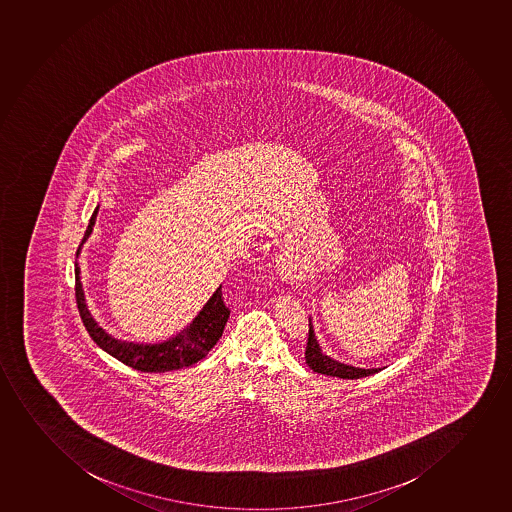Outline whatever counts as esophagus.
<instances>
[{
    "label": "esophagus",
    "instance_id": "34e87169",
    "mask_svg": "<svg viewBox=\"0 0 512 512\" xmlns=\"http://www.w3.org/2000/svg\"><path fill=\"white\" fill-rule=\"evenodd\" d=\"M304 262L297 257L291 250H282L277 257V270L282 275V279L289 282L303 281Z\"/></svg>",
    "mask_w": 512,
    "mask_h": 512
}]
</instances>
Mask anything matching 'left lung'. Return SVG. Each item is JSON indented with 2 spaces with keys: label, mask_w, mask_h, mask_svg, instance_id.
Instances as JSON below:
<instances>
[{
  "label": "left lung",
  "mask_w": 512,
  "mask_h": 512,
  "mask_svg": "<svg viewBox=\"0 0 512 512\" xmlns=\"http://www.w3.org/2000/svg\"><path fill=\"white\" fill-rule=\"evenodd\" d=\"M306 363L309 369L318 374L331 375V377H340V379H362L367 375L377 374L382 369H360L347 363L338 362L335 358L328 357L319 347L318 340L314 336L313 323L309 319L308 345H306Z\"/></svg>",
  "instance_id": "left-lung-1"
}]
</instances>
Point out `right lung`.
I'll return each mask as SVG.
<instances>
[{"mask_svg": "<svg viewBox=\"0 0 512 512\" xmlns=\"http://www.w3.org/2000/svg\"><path fill=\"white\" fill-rule=\"evenodd\" d=\"M98 209L99 206H96L91 215L83 242L77 248L76 257H79L81 247L93 233ZM74 274H76L77 309H79L89 336L93 338L99 348L110 353L111 357H115L116 360H120L132 369L140 370V372H155V374L171 372V370L184 369V367H191L194 363H198L218 343L223 335V330H225L226 321L230 318V309L226 308L225 301H223L220 284L215 294L209 297L208 303L204 304L198 316L193 319V323L169 340L160 341V343H133V341L118 340L110 333H106L89 313L83 284H81V269L77 267V262Z\"/></svg>", "mask_w": 512, "mask_h": 512, "instance_id": "obj_1", "label": "right lung"}]
</instances>
